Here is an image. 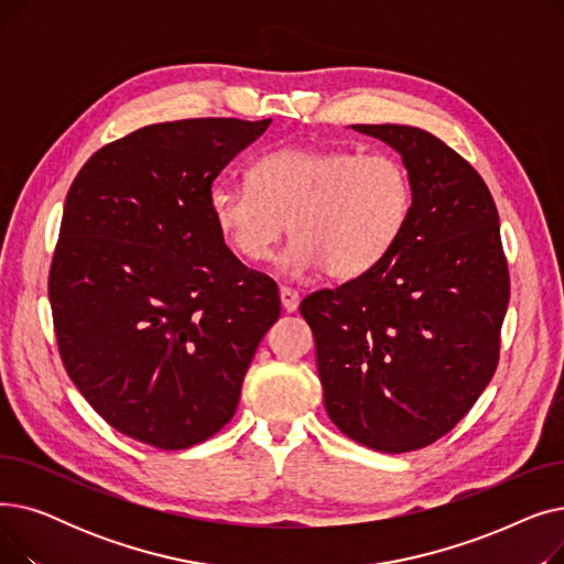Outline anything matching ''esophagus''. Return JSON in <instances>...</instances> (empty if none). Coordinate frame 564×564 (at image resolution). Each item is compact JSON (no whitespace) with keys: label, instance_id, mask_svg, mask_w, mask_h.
Returning a JSON list of instances; mask_svg holds the SVG:
<instances>
[{"label":"esophagus","instance_id":"34e87169","mask_svg":"<svg viewBox=\"0 0 564 564\" xmlns=\"http://www.w3.org/2000/svg\"><path fill=\"white\" fill-rule=\"evenodd\" d=\"M279 294H281V304L288 313H294L300 308V292L297 290L290 288V285H281Z\"/></svg>","mask_w":564,"mask_h":564}]
</instances>
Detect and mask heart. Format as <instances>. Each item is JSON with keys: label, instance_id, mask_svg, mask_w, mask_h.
Instances as JSON below:
<instances>
[{"label": "heart", "instance_id": "1", "mask_svg": "<svg viewBox=\"0 0 564 564\" xmlns=\"http://www.w3.org/2000/svg\"><path fill=\"white\" fill-rule=\"evenodd\" d=\"M413 205L406 166L389 153L283 145L260 155L249 185L219 183L210 217L224 242L247 262H262L283 237L290 272L336 281L368 274L402 237Z\"/></svg>", "mask_w": 564, "mask_h": 564}]
</instances>
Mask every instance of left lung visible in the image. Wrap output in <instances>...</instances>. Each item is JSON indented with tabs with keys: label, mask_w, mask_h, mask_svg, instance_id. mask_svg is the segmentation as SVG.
Returning <instances> with one entry per match:
<instances>
[{
	"label": "left lung",
	"mask_w": 564,
	"mask_h": 564,
	"mask_svg": "<svg viewBox=\"0 0 564 564\" xmlns=\"http://www.w3.org/2000/svg\"><path fill=\"white\" fill-rule=\"evenodd\" d=\"M393 145L413 205L375 270L300 304L315 338L334 425L379 453L448 434L496 372L510 302L508 258L482 175L451 145L409 126H354Z\"/></svg>",
	"instance_id": "8db88e82"
}]
</instances>
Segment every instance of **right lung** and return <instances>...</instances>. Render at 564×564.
Here are the masks:
<instances>
[{
    "instance_id": "right-lung-1",
    "label": "right lung",
    "mask_w": 564,
    "mask_h": 564,
    "mask_svg": "<svg viewBox=\"0 0 564 564\" xmlns=\"http://www.w3.org/2000/svg\"><path fill=\"white\" fill-rule=\"evenodd\" d=\"M272 118H185L102 145L73 181L47 294L64 368L121 434L160 451L215 436L240 402L274 279L210 217L224 166Z\"/></svg>"
}]
</instances>
